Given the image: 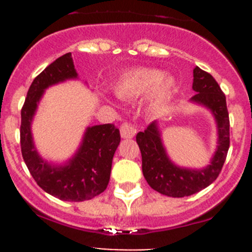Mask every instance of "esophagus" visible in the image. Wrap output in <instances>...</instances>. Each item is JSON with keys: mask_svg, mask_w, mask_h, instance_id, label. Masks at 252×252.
I'll return each instance as SVG.
<instances>
[{"mask_svg": "<svg viewBox=\"0 0 252 252\" xmlns=\"http://www.w3.org/2000/svg\"><path fill=\"white\" fill-rule=\"evenodd\" d=\"M136 133L135 126H131L130 123H123L121 126V136L123 139H131L134 138Z\"/></svg>", "mask_w": 252, "mask_h": 252, "instance_id": "1", "label": "esophagus"}]
</instances>
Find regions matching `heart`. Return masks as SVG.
I'll list each match as a JSON object with an SVG mask.
<instances>
[{"label":"heart","mask_w":252,"mask_h":252,"mask_svg":"<svg viewBox=\"0 0 252 252\" xmlns=\"http://www.w3.org/2000/svg\"><path fill=\"white\" fill-rule=\"evenodd\" d=\"M175 86V79L152 68H135L123 73L113 85L116 96L124 101H135L147 93V108L159 107Z\"/></svg>","instance_id":"obj_1"}]
</instances>
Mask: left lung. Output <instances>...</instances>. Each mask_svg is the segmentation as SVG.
I'll list each match as a JSON object with an SVG mask.
<instances>
[{
    "label": "left lung",
    "instance_id": "1",
    "mask_svg": "<svg viewBox=\"0 0 252 252\" xmlns=\"http://www.w3.org/2000/svg\"><path fill=\"white\" fill-rule=\"evenodd\" d=\"M192 90L196 94L190 101L207 108L217 126V149L210 164L197 169L177 166L167 154L157 121L136 135L145 179L152 189L171 197L190 196L212 184L220 173L229 149V114L225 95L218 83L210 73L196 67Z\"/></svg>",
    "mask_w": 252,
    "mask_h": 252
}]
</instances>
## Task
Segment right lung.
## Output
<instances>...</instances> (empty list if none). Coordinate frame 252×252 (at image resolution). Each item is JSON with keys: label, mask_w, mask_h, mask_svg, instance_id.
I'll return each mask as SVG.
<instances>
[{"label": "right lung", "mask_w": 252, "mask_h": 252, "mask_svg": "<svg viewBox=\"0 0 252 252\" xmlns=\"http://www.w3.org/2000/svg\"><path fill=\"white\" fill-rule=\"evenodd\" d=\"M72 79H78V73L70 52L57 58L34 79L22 108L20 146L30 174L44 191L63 201L79 202L106 190L121 135L113 124L88 126L77 152L65 163H50L40 156L32 134L37 106L47 88Z\"/></svg>", "instance_id": "add662e5"}]
</instances>
